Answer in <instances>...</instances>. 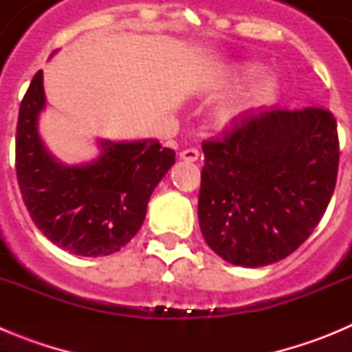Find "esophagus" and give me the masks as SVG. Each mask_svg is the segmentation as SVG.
<instances>
[{
  "mask_svg": "<svg viewBox=\"0 0 352 352\" xmlns=\"http://www.w3.org/2000/svg\"><path fill=\"white\" fill-rule=\"evenodd\" d=\"M179 158H183V160H186V162H195L199 158V149H195V148L183 149L182 153H179Z\"/></svg>",
  "mask_w": 352,
  "mask_h": 352,
  "instance_id": "esophagus-1",
  "label": "esophagus"
}]
</instances>
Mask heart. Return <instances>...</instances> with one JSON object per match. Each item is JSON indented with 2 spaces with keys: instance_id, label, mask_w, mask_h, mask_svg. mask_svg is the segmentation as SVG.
Returning a JSON list of instances; mask_svg holds the SVG:
<instances>
[{
  "instance_id": "b5f03b06",
  "label": "heart",
  "mask_w": 352,
  "mask_h": 352,
  "mask_svg": "<svg viewBox=\"0 0 352 352\" xmlns=\"http://www.w3.org/2000/svg\"><path fill=\"white\" fill-rule=\"evenodd\" d=\"M257 74H259V67H254V65H250V67H245L243 70H241V77H243V79H250V77L257 76ZM276 86H278V84H276L275 77H266V79H263L259 84H257V88L252 91L250 98L252 100H263V98H266V96H272L273 93H275ZM243 107H245V104L232 105V107L226 109L223 116L226 118L232 116V114H236Z\"/></svg>"
}]
</instances>
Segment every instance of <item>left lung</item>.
<instances>
[{"label": "left lung", "mask_w": 352, "mask_h": 352, "mask_svg": "<svg viewBox=\"0 0 352 352\" xmlns=\"http://www.w3.org/2000/svg\"><path fill=\"white\" fill-rule=\"evenodd\" d=\"M203 151L199 226L227 263L257 268L287 257L333 195L340 142L324 107L250 113Z\"/></svg>", "instance_id": "left-lung-1"}]
</instances>
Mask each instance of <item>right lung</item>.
Segmentation results:
<instances>
[{
	"mask_svg": "<svg viewBox=\"0 0 352 352\" xmlns=\"http://www.w3.org/2000/svg\"><path fill=\"white\" fill-rule=\"evenodd\" d=\"M43 105L38 70L19 107L15 133V173L31 220L70 254L111 256L138 234L149 197L176 153L155 139L105 141L98 160L67 167L49 155L38 135L36 120Z\"/></svg>",
	"mask_w": 352,
	"mask_h": 352,
	"instance_id": "right-lung-1",
	"label": "right lung"
}]
</instances>
